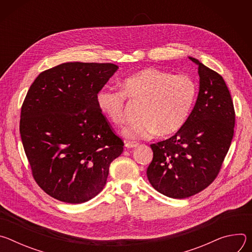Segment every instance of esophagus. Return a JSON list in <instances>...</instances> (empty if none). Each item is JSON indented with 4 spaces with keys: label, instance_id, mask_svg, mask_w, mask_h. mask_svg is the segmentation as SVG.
<instances>
[{
    "label": "esophagus",
    "instance_id": "esophagus-1",
    "mask_svg": "<svg viewBox=\"0 0 252 252\" xmlns=\"http://www.w3.org/2000/svg\"><path fill=\"white\" fill-rule=\"evenodd\" d=\"M137 146H138V143L135 141H126V143H125V147L126 149H133V148H136Z\"/></svg>",
    "mask_w": 252,
    "mask_h": 252
}]
</instances>
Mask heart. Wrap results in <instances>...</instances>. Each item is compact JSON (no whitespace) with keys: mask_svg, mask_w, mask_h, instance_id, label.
I'll use <instances>...</instances> for the list:
<instances>
[{"mask_svg":"<svg viewBox=\"0 0 252 252\" xmlns=\"http://www.w3.org/2000/svg\"><path fill=\"white\" fill-rule=\"evenodd\" d=\"M123 92L101 89L96 94L100 113L115 126L125 122L126 96L141 101L138 121L129 123L123 134L130 139L166 136L181 129L189 119L197 96V86L188 76L148 67L126 78Z\"/></svg>","mask_w":252,"mask_h":252,"instance_id":"1","label":"heart"}]
</instances>
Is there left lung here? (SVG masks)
Masks as SVG:
<instances>
[{
    "label": "left lung",
    "mask_w": 252,
    "mask_h": 252,
    "mask_svg": "<svg viewBox=\"0 0 252 252\" xmlns=\"http://www.w3.org/2000/svg\"><path fill=\"white\" fill-rule=\"evenodd\" d=\"M198 66L199 92L183 127L153 143L149 182L171 198H187L206 189L218 176L233 137L235 114L220 75L189 57Z\"/></svg>",
    "instance_id": "1"
}]
</instances>
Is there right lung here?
Segmentation results:
<instances>
[{
    "label": "right lung",
    "mask_w": 252,
    "mask_h": 252,
    "mask_svg": "<svg viewBox=\"0 0 252 252\" xmlns=\"http://www.w3.org/2000/svg\"><path fill=\"white\" fill-rule=\"evenodd\" d=\"M114 63H64L41 73L22 105L20 133L32 176L52 197L83 203L106 184L124 151L96 104Z\"/></svg>",
    "instance_id": "right-lung-1"
}]
</instances>
